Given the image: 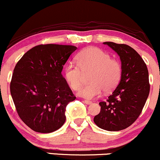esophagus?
<instances>
[{
	"label": "esophagus",
	"mask_w": 160,
	"mask_h": 160,
	"mask_svg": "<svg viewBox=\"0 0 160 160\" xmlns=\"http://www.w3.org/2000/svg\"><path fill=\"white\" fill-rule=\"evenodd\" d=\"M84 103L86 104H91L92 102H90V101H88V100H85L84 101Z\"/></svg>",
	"instance_id": "esophagus-1"
}]
</instances>
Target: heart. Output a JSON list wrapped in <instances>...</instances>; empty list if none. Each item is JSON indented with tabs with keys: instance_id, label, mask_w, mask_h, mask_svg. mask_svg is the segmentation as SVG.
I'll return each instance as SVG.
<instances>
[{
	"instance_id": "obj_1",
	"label": "heart",
	"mask_w": 160,
	"mask_h": 160,
	"mask_svg": "<svg viewBox=\"0 0 160 160\" xmlns=\"http://www.w3.org/2000/svg\"><path fill=\"white\" fill-rule=\"evenodd\" d=\"M78 65L68 64L65 68V76L74 90L81 86L83 73H89L90 82L82 86L79 96L93 99L102 94V91L109 92L115 89L122 77V66L120 62L111 58L110 55L102 49L89 47L80 51L76 57Z\"/></svg>"
}]
</instances>
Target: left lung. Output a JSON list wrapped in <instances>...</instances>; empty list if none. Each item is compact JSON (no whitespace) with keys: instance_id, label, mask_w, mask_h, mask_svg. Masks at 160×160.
Returning <instances> with one entry per match:
<instances>
[{"instance_id":"left-lung-1","label":"left lung","mask_w":160,"mask_h":160,"mask_svg":"<svg viewBox=\"0 0 160 160\" xmlns=\"http://www.w3.org/2000/svg\"><path fill=\"white\" fill-rule=\"evenodd\" d=\"M103 43L120 56L122 77L107 102L99 103L101 111L94 122L102 129L120 131L131 126L141 114L150 92L149 74L144 60L131 47L113 42Z\"/></svg>"}]
</instances>
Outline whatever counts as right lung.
<instances>
[{
	"instance_id": "right-lung-1",
	"label": "right lung",
	"mask_w": 160,
	"mask_h": 160,
	"mask_svg": "<svg viewBox=\"0 0 160 160\" xmlns=\"http://www.w3.org/2000/svg\"><path fill=\"white\" fill-rule=\"evenodd\" d=\"M76 49L70 45H38L16 64L11 96L21 120L37 132H52L65 123L66 106L76 97L62 71Z\"/></svg>"
}]
</instances>
